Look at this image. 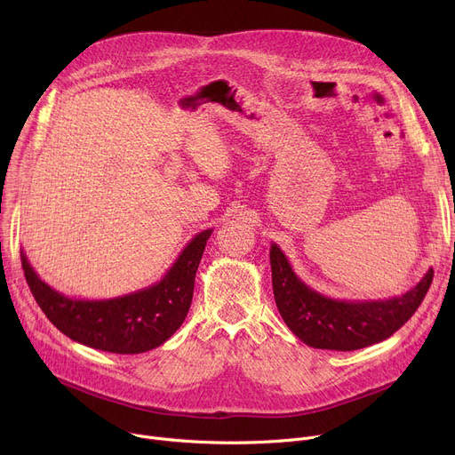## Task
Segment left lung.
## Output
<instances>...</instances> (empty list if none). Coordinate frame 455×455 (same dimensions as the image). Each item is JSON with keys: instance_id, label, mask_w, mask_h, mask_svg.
<instances>
[{"instance_id": "left-lung-1", "label": "left lung", "mask_w": 455, "mask_h": 455, "mask_svg": "<svg viewBox=\"0 0 455 455\" xmlns=\"http://www.w3.org/2000/svg\"><path fill=\"white\" fill-rule=\"evenodd\" d=\"M269 258L275 302L283 323L307 347L326 350L348 352L391 338L417 312L434 280L429 267L422 280L400 297L338 300L306 285L276 243L271 245Z\"/></svg>"}]
</instances>
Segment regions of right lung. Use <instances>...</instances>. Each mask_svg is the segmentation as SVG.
<instances>
[{
	"mask_svg": "<svg viewBox=\"0 0 455 455\" xmlns=\"http://www.w3.org/2000/svg\"><path fill=\"white\" fill-rule=\"evenodd\" d=\"M210 234L212 228L191 237L160 282L114 299L84 300L59 293L36 275L23 251L21 267L42 312L64 336L90 348L140 354L165 343L184 323Z\"/></svg>",
	"mask_w": 455,
	"mask_h": 455,
	"instance_id": "right-lung-1",
	"label": "right lung"
}]
</instances>
